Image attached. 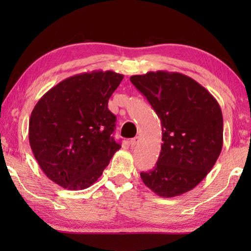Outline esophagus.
<instances>
[{
	"label": "esophagus",
	"instance_id": "1",
	"mask_svg": "<svg viewBox=\"0 0 251 251\" xmlns=\"http://www.w3.org/2000/svg\"><path fill=\"white\" fill-rule=\"evenodd\" d=\"M139 139L140 138L139 137H135V138H132V139H130V141H129V145H130V147L131 148H134L138 142H139Z\"/></svg>",
	"mask_w": 251,
	"mask_h": 251
}]
</instances>
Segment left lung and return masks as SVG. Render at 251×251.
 <instances>
[{"mask_svg":"<svg viewBox=\"0 0 251 251\" xmlns=\"http://www.w3.org/2000/svg\"><path fill=\"white\" fill-rule=\"evenodd\" d=\"M161 120L162 148L155 167L141 173L162 197L194 189L210 172L223 146V117L218 101L182 73L156 71L130 76Z\"/></svg>","mask_w":251,"mask_h":251,"instance_id":"left-lung-1","label":"left lung"}]
</instances>
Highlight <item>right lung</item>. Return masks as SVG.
<instances>
[{"label": "right lung", "mask_w": 251, "mask_h": 251, "mask_svg": "<svg viewBox=\"0 0 251 251\" xmlns=\"http://www.w3.org/2000/svg\"><path fill=\"white\" fill-rule=\"evenodd\" d=\"M124 75L92 71L63 79L42 96L29 122L31 150L47 178L62 188H89L121 149L108 109Z\"/></svg>", "instance_id": "add662e5"}]
</instances>
